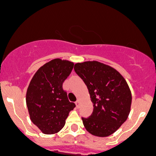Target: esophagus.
Listing matches in <instances>:
<instances>
[{
	"mask_svg": "<svg viewBox=\"0 0 156 156\" xmlns=\"http://www.w3.org/2000/svg\"><path fill=\"white\" fill-rule=\"evenodd\" d=\"M79 103H80V100H77V101L75 102V104H76L77 107H78V106H79Z\"/></svg>",
	"mask_w": 156,
	"mask_h": 156,
	"instance_id": "34e87169",
	"label": "esophagus"
}]
</instances>
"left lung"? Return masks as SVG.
Instances as JSON below:
<instances>
[{
    "label": "left lung",
    "instance_id": "obj_1",
    "mask_svg": "<svg viewBox=\"0 0 156 156\" xmlns=\"http://www.w3.org/2000/svg\"><path fill=\"white\" fill-rule=\"evenodd\" d=\"M89 91L94 110L81 118L91 134L105 137L112 134L127 120L130 111L131 92L116 69L97 61L78 62L74 67Z\"/></svg>",
    "mask_w": 156,
    "mask_h": 156
}]
</instances>
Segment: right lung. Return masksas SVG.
I'll use <instances>...</instances> for the list:
<instances>
[{
	"instance_id": "obj_1",
	"label": "right lung",
	"mask_w": 156,
	"mask_h": 156,
	"mask_svg": "<svg viewBox=\"0 0 156 156\" xmlns=\"http://www.w3.org/2000/svg\"><path fill=\"white\" fill-rule=\"evenodd\" d=\"M73 66L70 61L52 59L39 68L30 81L26 98L30 119L45 134L59 132L75 107L62 88Z\"/></svg>"
}]
</instances>
